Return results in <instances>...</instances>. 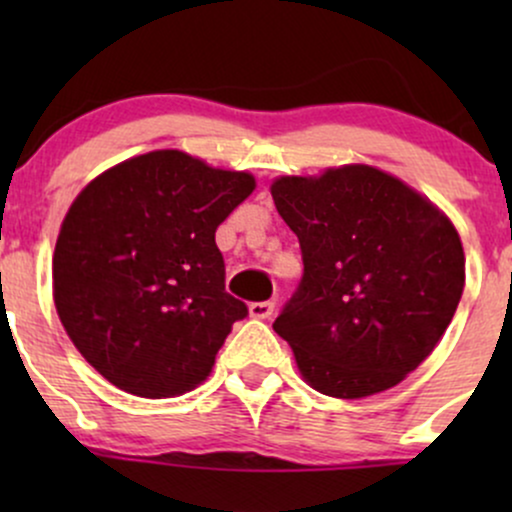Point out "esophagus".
Instances as JSON below:
<instances>
[{"label":"esophagus","instance_id":"obj_1","mask_svg":"<svg viewBox=\"0 0 512 512\" xmlns=\"http://www.w3.org/2000/svg\"><path fill=\"white\" fill-rule=\"evenodd\" d=\"M248 310H250V317H255V320H267V317H272L274 313V303L272 301L250 303Z\"/></svg>","mask_w":512,"mask_h":512}]
</instances>
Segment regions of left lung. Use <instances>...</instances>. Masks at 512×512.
Masks as SVG:
<instances>
[{
	"label": "left lung",
	"instance_id": "8db88e82",
	"mask_svg": "<svg viewBox=\"0 0 512 512\" xmlns=\"http://www.w3.org/2000/svg\"><path fill=\"white\" fill-rule=\"evenodd\" d=\"M269 190L303 252L301 286L274 320L301 378L339 399L402 383L462 298L457 228L431 199L366 163L279 175Z\"/></svg>",
	"mask_w": 512,
	"mask_h": 512
}]
</instances>
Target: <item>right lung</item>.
<instances>
[{
	"label": "right lung",
	"mask_w": 512,
	"mask_h": 512,
	"mask_svg": "<svg viewBox=\"0 0 512 512\" xmlns=\"http://www.w3.org/2000/svg\"><path fill=\"white\" fill-rule=\"evenodd\" d=\"M257 187L180 149L127 158L76 195L52 255L64 332L108 383L146 399L209 378L243 301L226 293L216 228Z\"/></svg>",
	"instance_id": "add662e5"
}]
</instances>
